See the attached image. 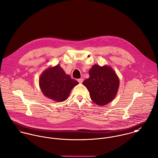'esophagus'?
<instances>
[{
  "instance_id": "1",
  "label": "esophagus",
  "mask_w": 158,
  "mask_h": 158,
  "mask_svg": "<svg viewBox=\"0 0 158 158\" xmlns=\"http://www.w3.org/2000/svg\"><path fill=\"white\" fill-rule=\"evenodd\" d=\"M77 81L79 82V83L82 84V82H83V79H82V78L79 79H77Z\"/></svg>"
}]
</instances>
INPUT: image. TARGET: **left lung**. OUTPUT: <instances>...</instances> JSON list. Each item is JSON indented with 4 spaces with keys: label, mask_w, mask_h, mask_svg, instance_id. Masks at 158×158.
<instances>
[{
    "label": "left lung",
    "mask_w": 158,
    "mask_h": 158,
    "mask_svg": "<svg viewBox=\"0 0 158 158\" xmlns=\"http://www.w3.org/2000/svg\"><path fill=\"white\" fill-rule=\"evenodd\" d=\"M89 78L83 85L89 91L92 101L99 106H105L112 101L118 93L120 79L109 65L94 64L89 70Z\"/></svg>",
    "instance_id": "left-lung-1"
}]
</instances>
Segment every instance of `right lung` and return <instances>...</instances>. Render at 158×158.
<instances>
[{
    "mask_svg": "<svg viewBox=\"0 0 158 158\" xmlns=\"http://www.w3.org/2000/svg\"><path fill=\"white\" fill-rule=\"evenodd\" d=\"M79 82L66 74L59 64L49 66L39 77V86L43 94L56 102L66 100L71 90Z\"/></svg>",
    "mask_w": 158,
    "mask_h": 158,
    "instance_id": "add662e5",
    "label": "right lung"
}]
</instances>
